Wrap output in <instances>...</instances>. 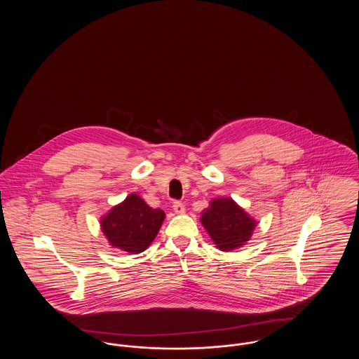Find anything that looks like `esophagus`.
<instances>
[{"label": "esophagus", "mask_w": 359, "mask_h": 359, "mask_svg": "<svg viewBox=\"0 0 359 359\" xmlns=\"http://www.w3.org/2000/svg\"><path fill=\"white\" fill-rule=\"evenodd\" d=\"M173 211L177 214V215H183L184 212H186V207L183 203H180V202H173Z\"/></svg>", "instance_id": "obj_1"}]
</instances>
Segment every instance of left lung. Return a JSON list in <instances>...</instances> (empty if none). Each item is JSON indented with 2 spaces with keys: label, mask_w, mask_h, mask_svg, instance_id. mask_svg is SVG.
Here are the masks:
<instances>
[{
  "label": "left lung",
  "mask_w": 359,
  "mask_h": 359,
  "mask_svg": "<svg viewBox=\"0 0 359 359\" xmlns=\"http://www.w3.org/2000/svg\"><path fill=\"white\" fill-rule=\"evenodd\" d=\"M201 223L222 252H231L250 241L257 222L231 198H214L202 211Z\"/></svg>",
  "instance_id": "obj_1"
}]
</instances>
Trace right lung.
Returning <instances> with one entry per match:
<instances>
[{
    "mask_svg": "<svg viewBox=\"0 0 359 359\" xmlns=\"http://www.w3.org/2000/svg\"><path fill=\"white\" fill-rule=\"evenodd\" d=\"M164 219L163 210L152 208L141 196L130 194L102 215L100 224L111 248L138 255L151 246Z\"/></svg>",
    "mask_w": 359,
    "mask_h": 359,
    "instance_id": "right-lung-1",
    "label": "right lung"
}]
</instances>
